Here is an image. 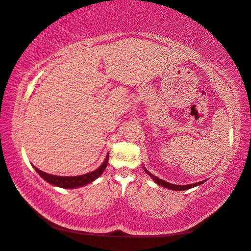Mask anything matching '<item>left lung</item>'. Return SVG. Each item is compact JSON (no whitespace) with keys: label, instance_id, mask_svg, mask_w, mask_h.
<instances>
[{"label":"left lung","instance_id":"obj_1","mask_svg":"<svg viewBox=\"0 0 251 251\" xmlns=\"http://www.w3.org/2000/svg\"><path fill=\"white\" fill-rule=\"evenodd\" d=\"M144 171H146V172L150 175V176L154 179V182L156 183V184H159V185H161V186H163V187H165V188H169V190H174V191H185V190H188V188H192V187H194V186H197V185H201V184H203L204 182L201 181V182H199V183H195V184H190V185H174V184H171V183H168V182H165V181H163V179H161V178H159V177H156V176H154V175H152L150 172H148V171L144 169Z\"/></svg>","mask_w":251,"mask_h":251}]
</instances>
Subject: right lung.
<instances>
[{"label":"right lung","instance_id":"1","mask_svg":"<svg viewBox=\"0 0 251 251\" xmlns=\"http://www.w3.org/2000/svg\"><path fill=\"white\" fill-rule=\"evenodd\" d=\"M108 159L109 155H107V159L104 160V162L101 164L100 168L98 170L94 171V172L87 173L85 175H80V176H57V175H51V174H47L45 172H42L41 170H38L37 168H35L36 172L41 175V177L45 179L46 182H48L51 185L55 186H59L63 188H75V187H80L86 185L88 183H91L92 181H95L97 177H99L104 169L107 168L108 164Z\"/></svg>","mask_w":251,"mask_h":251}]
</instances>
